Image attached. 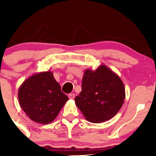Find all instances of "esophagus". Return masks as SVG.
Listing matches in <instances>:
<instances>
[{"label":"esophagus","mask_w":156,"mask_h":156,"mask_svg":"<svg viewBox=\"0 0 156 156\" xmlns=\"http://www.w3.org/2000/svg\"><path fill=\"white\" fill-rule=\"evenodd\" d=\"M68 97H69V99L71 100H73L75 98V97H76V95H75L74 93H70V94H68Z\"/></svg>","instance_id":"obj_1"}]
</instances>
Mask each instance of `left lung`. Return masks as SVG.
I'll use <instances>...</instances> for the list:
<instances>
[{
    "label": "left lung",
    "mask_w": 156,
    "mask_h": 156,
    "mask_svg": "<svg viewBox=\"0 0 156 156\" xmlns=\"http://www.w3.org/2000/svg\"><path fill=\"white\" fill-rule=\"evenodd\" d=\"M81 92L75 102L84 117L90 122L109 120L120 110L125 99L124 83L112 69L102 64L92 70L86 69Z\"/></svg>",
    "instance_id": "1"
}]
</instances>
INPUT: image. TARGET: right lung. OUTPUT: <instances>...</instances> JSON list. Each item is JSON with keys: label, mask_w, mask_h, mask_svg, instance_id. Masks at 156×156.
<instances>
[{"label": "right lung", "mask_w": 156, "mask_h": 156, "mask_svg": "<svg viewBox=\"0 0 156 156\" xmlns=\"http://www.w3.org/2000/svg\"><path fill=\"white\" fill-rule=\"evenodd\" d=\"M21 108L31 120L48 124L55 119L68 100L51 71L35 73L18 90Z\"/></svg>", "instance_id": "right-lung-1"}]
</instances>
